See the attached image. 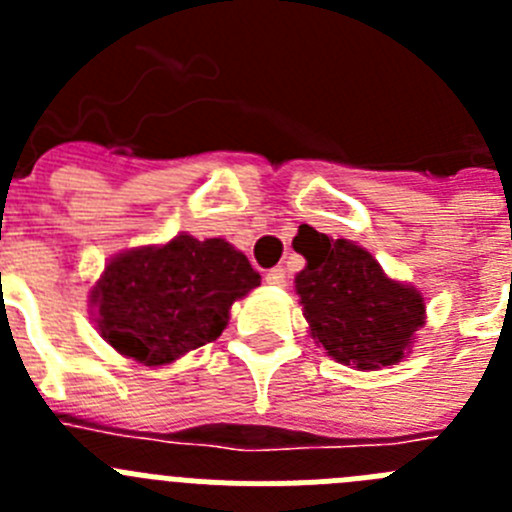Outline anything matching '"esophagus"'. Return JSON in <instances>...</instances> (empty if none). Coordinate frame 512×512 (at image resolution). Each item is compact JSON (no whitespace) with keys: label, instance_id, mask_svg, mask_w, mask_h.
Masks as SVG:
<instances>
[{"label":"esophagus","instance_id":"obj_1","mask_svg":"<svg viewBox=\"0 0 512 512\" xmlns=\"http://www.w3.org/2000/svg\"><path fill=\"white\" fill-rule=\"evenodd\" d=\"M266 284H271V287H287V271H284L282 266L269 269L266 271Z\"/></svg>","mask_w":512,"mask_h":512}]
</instances>
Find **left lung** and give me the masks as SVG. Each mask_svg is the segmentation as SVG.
<instances>
[{"label": "left lung", "instance_id": "1", "mask_svg": "<svg viewBox=\"0 0 512 512\" xmlns=\"http://www.w3.org/2000/svg\"><path fill=\"white\" fill-rule=\"evenodd\" d=\"M300 253L307 266L295 287L312 338L346 366L397 364L423 325L420 292L384 277L372 253L346 238L310 233Z\"/></svg>", "mask_w": 512, "mask_h": 512}]
</instances>
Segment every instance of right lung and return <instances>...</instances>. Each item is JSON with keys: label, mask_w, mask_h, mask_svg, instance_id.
<instances>
[{"label": "right lung", "mask_w": 512, "mask_h": 512, "mask_svg": "<svg viewBox=\"0 0 512 512\" xmlns=\"http://www.w3.org/2000/svg\"><path fill=\"white\" fill-rule=\"evenodd\" d=\"M259 284V271L223 238L176 235L161 248L112 259L92 302L104 341L158 366L215 341L228 325L230 305Z\"/></svg>", "instance_id": "right-lung-1"}]
</instances>
